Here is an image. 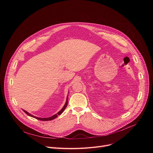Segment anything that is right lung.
Wrapping results in <instances>:
<instances>
[{
	"label": "right lung",
	"instance_id": "add662e5",
	"mask_svg": "<svg viewBox=\"0 0 153 153\" xmlns=\"http://www.w3.org/2000/svg\"><path fill=\"white\" fill-rule=\"evenodd\" d=\"M67 104H68V96H67V98L66 103H65V105L63 106V107L62 108V110H61L59 112H58L56 114H54V116H51V117H48V118H40V117H36V116H34L30 114V113H28L27 111H26L24 110H23V111H24L27 115H28V116H31V117H34V118H35V119H38V120H42V121L51 120H53V119H54L55 118H56L59 115H60V114L63 113V111L65 110V109L66 108V107H67Z\"/></svg>",
	"mask_w": 153,
	"mask_h": 153
}]
</instances>
